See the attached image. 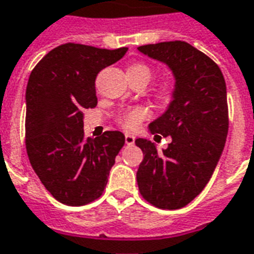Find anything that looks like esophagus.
I'll use <instances>...</instances> for the list:
<instances>
[{
	"instance_id": "1",
	"label": "esophagus",
	"mask_w": 254,
	"mask_h": 254,
	"mask_svg": "<svg viewBox=\"0 0 254 254\" xmlns=\"http://www.w3.org/2000/svg\"><path fill=\"white\" fill-rule=\"evenodd\" d=\"M136 141V137L132 136V134H125V144L127 145H133Z\"/></svg>"
}]
</instances>
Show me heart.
Returning a JSON list of instances; mask_svg holds the SVG:
<instances>
[{"mask_svg":"<svg viewBox=\"0 0 254 254\" xmlns=\"http://www.w3.org/2000/svg\"><path fill=\"white\" fill-rule=\"evenodd\" d=\"M127 71H134V72H141L144 74L149 79V76H151V69L148 68L145 64H133L130 65ZM149 116V113L148 110L142 108H134L130 109V110H127L122 114L120 120H118V124L121 125L125 130H134L138 127V125L141 124L146 117Z\"/></svg>","mask_w":254,"mask_h":254,"instance_id":"1","label":"heart"}]
</instances>
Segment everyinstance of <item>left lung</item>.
<instances>
[{"instance_id":"obj_1","label":"left lung","mask_w":254,"mask_h":254,"mask_svg":"<svg viewBox=\"0 0 254 254\" xmlns=\"http://www.w3.org/2000/svg\"><path fill=\"white\" fill-rule=\"evenodd\" d=\"M138 51L170 67L175 90L164 114L149 124L152 134L172 138L168 148L157 152L149 140H136L144 153L137 185L146 202L176 210L202 192L222 155L229 130L226 83L217 63L186 41Z\"/></svg>"}]
</instances>
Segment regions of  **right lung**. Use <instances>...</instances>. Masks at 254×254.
I'll list each match as a JSON object with an SVG mask.
<instances>
[{"label": "right lung", "instance_id": "1", "mask_svg": "<svg viewBox=\"0 0 254 254\" xmlns=\"http://www.w3.org/2000/svg\"><path fill=\"white\" fill-rule=\"evenodd\" d=\"M127 48L67 43L50 51L28 80L25 145L33 171L51 195L83 206L102 195L125 136L109 130L86 138L83 112L97 106L95 78Z\"/></svg>", "mask_w": 254, "mask_h": 254}]
</instances>
